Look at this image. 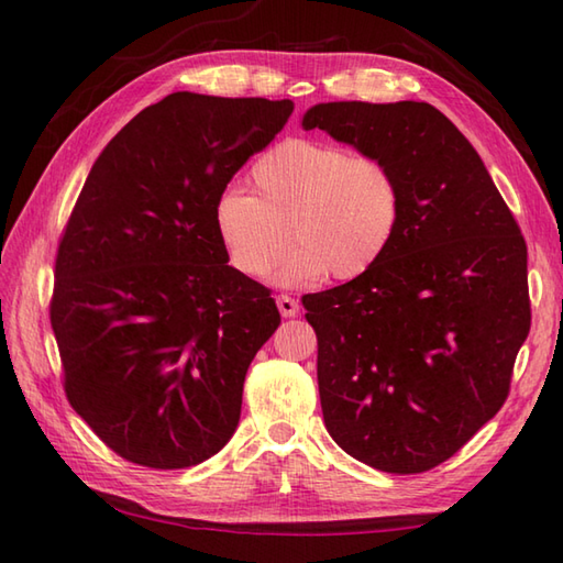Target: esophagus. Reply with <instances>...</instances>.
<instances>
[{"label": "esophagus", "mask_w": 563, "mask_h": 563, "mask_svg": "<svg viewBox=\"0 0 563 563\" xmlns=\"http://www.w3.org/2000/svg\"><path fill=\"white\" fill-rule=\"evenodd\" d=\"M275 305H278L283 317H295L297 312H300V302H297L290 295H278L275 297Z\"/></svg>", "instance_id": "34e87169"}]
</instances>
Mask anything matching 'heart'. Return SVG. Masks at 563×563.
<instances>
[{"instance_id": "b5f03b06", "label": "heart", "mask_w": 563, "mask_h": 563, "mask_svg": "<svg viewBox=\"0 0 563 563\" xmlns=\"http://www.w3.org/2000/svg\"><path fill=\"white\" fill-rule=\"evenodd\" d=\"M254 196L224 188L212 220L236 271L263 278L285 249L278 285H307L327 273L355 280L385 258L404 214L399 178L389 166L339 145L285 140L251 166ZM291 230L288 231L287 227Z\"/></svg>"}]
</instances>
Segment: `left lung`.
<instances>
[{
    "label": "left lung",
    "instance_id": "1",
    "mask_svg": "<svg viewBox=\"0 0 563 563\" xmlns=\"http://www.w3.org/2000/svg\"><path fill=\"white\" fill-rule=\"evenodd\" d=\"M302 128L385 162L404 196L385 258L302 297L327 430L379 472H428L508 397L530 333L528 246L482 157L435 106L317 103Z\"/></svg>",
    "mask_w": 563,
    "mask_h": 563
}]
</instances>
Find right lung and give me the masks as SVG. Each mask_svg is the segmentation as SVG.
Masks as SVG:
<instances>
[{"mask_svg":"<svg viewBox=\"0 0 563 563\" xmlns=\"http://www.w3.org/2000/svg\"><path fill=\"white\" fill-rule=\"evenodd\" d=\"M290 113V99L176 91L91 166L59 239L51 324L71 409L128 462L186 470L234 435L280 314L227 263L212 210Z\"/></svg>","mask_w":563,"mask_h":563,"instance_id":"add662e5","label":"right lung"}]
</instances>
